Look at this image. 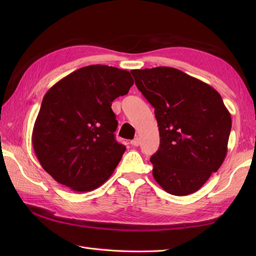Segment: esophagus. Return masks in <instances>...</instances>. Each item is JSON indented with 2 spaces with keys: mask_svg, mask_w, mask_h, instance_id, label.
<instances>
[{
  "mask_svg": "<svg viewBox=\"0 0 256 256\" xmlns=\"http://www.w3.org/2000/svg\"><path fill=\"white\" fill-rule=\"evenodd\" d=\"M140 144V140L138 138H134L133 140H131V145H133V146H138Z\"/></svg>",
  "mask_w": 256,
  "mask_h": 256,
  "instance_id": "esophagus-1",
  "label": "esophagus"
}]
</instances>
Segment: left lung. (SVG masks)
<instances>
[{
	"mask_svg": "<svg viewBox=\"0 0 256 256\" xmlns=\"http://www.w3.org/2000/svg\"><path fill=\"white\" fill-rule=\"evenodd\" d=\"M138 89L155 108L160 148L153 176L174 196L194 194L219 170L232 121L219 92L170 67L132 70Z\"/></svg>",
	"mask_w": 256,
	"mask_h": 256,
	"instance_id": "1",
	"label": "left lung"
}]
</instances>
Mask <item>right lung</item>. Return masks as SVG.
<instances>
[{"label":"right lung","mask_w":256,"mask_h":256,"mask_svg":"<svg viewBox=\"0 0 256 256\" xmlns=\"http://www.w3.org/2000/svg\"><path fill=\"white\" fill-rule=\"evenodd\" d=\"M132 86L128 70L91 64L46 92L32 142L42 167L57 182L86 192L112 175L125 146L114 138L118 121L111 106Z\"/></svg>","instance_id":"right-lung-1"}]
</instances>
